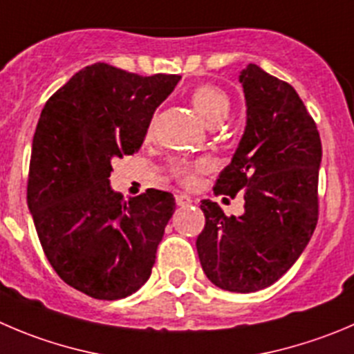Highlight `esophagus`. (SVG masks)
Wrapping results in <instances>:
<instances>
[{"label": "esophagus", "mask_w": 354, "mask_h": 354, "mask_svg": "<svg viewBox=\"0 0 354 354\" xmlns=\"http://www.w3.org/2000/svg\"><path fill=\"white\" fill-rule=\"evenodd\" d=\"M193 198L191 196H187V194H177V196H175V203L179 205V207H189L191 203H193Z\"/></svg>", "instance_id": "34e87169"}]
</instances>
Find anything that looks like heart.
I'll return each mask as SVG.
<instances>
[{
  "label": "heart",
  "mask_w": 354,
  "mask_h": 354,
  "mask_svg": "<svg viewBox=\"0 0 354 354\" xmlns=\"http://www.w3.org/2000/svg\"><path fill=\"white\" fill-rule=\"evenodd\" d=\"M191 102H193L194 109L200 114L201 120L210 127L215 123H222L231 109L227 95L221 88L212 85L198 86L191 95ZM198 167L200 165H177L174 168V174L180 183L191 184L194 180V170Z\"/></svg>",
  "instance_id": "b5f03b06"
}]
</instances>
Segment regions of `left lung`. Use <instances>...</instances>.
<instances>
[{
    "label": "left lung",
    "instance_id": "1",
    "mask_svg": "<svg viewBox=\"0 0 354 354\" xmlns=\"http://www.w3.org/2000/svg\"><path fill=\"white\" fill-rule=\"evenodd\" d=\"M247 124L215 194L243 193L245 214L225 217L201 201L205 227L196 240L208 280L248 294L278 281L301 257L318 222L322 140L294 86L248 64L240 73Z\"/></svg>",
    "mask_w": 354,
    "mask_h": 354
}]
</instances>
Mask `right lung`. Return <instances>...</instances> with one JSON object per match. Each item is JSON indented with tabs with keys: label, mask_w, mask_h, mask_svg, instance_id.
Listing matches in <instances>:
<instances>
[{
	"label": "right lung",
	"mask_w": 354,
	"mask_h": 354,
	"mask_svg": "<svg viewBox=\"0 0 354 354\" xmlns=\"http://www.w3.org/2000/svg\"><path fill=\"white\" fill-rule=\"evenodd\" d=\"M179 80L97 62L78 71L43 107L28 207L52 268L90 297H129L149 280L175 200L158 189L123 200L109 177L114 158L140 149L154 111Z\"/></svg>",
	"instance_id": "add662e5"
}]
</instances>
